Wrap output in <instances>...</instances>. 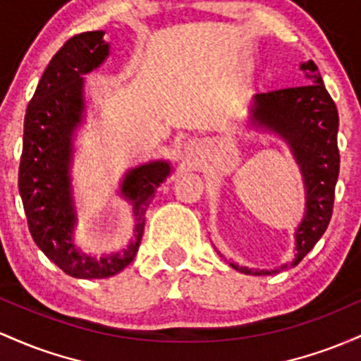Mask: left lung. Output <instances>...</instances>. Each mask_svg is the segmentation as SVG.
<instances>
[{"mask_svg": "<svg viewBox=\"0 0 361 361\" xmlns=\"http://www.w3.org/2000/svg\"><path fill=\"white\" fill-rule=\"evenodd\" d=\"M300 70L305 75V83L257 93L249 111V128L273 133L285 141L300 169L305 188V213L295 230V256L274 269H254L230 262L233 269L244 274L266 276L295 268L317 244L333 214L339 176L338 109L324 87L314 61L302 63Z\"/></svg>", "mask_w": 361, "mask_h": 361, "instance_id": "1", "label": "left lung"}]
</instances>
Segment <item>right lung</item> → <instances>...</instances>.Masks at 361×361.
Masks as SVG:
<instances>
[{
  "instance_id": "add662e5",
  "label": "right lung",
  "mask_w": 361,
  "mask_h": 361,
  "mask_svg": "<svg viewBox=\"0 0 361 361\" xmlns=\"http://www.w3.org/2000/svg\"><path fill=\"white\" fill-rule=\"evenodd\" d=\"M104 30L75 35L47 64L27 107L18 191L28 230L37 247L73 278L97 279L121 273L135 259L145 230V213L161 182L170 176L167 160H152L124 173L119 194L133 206L135 237L124 249L102 257L83 252L75 240L78 212L73 197L75 137L85 123V75L111 54Z\"/></svg>"
}]
</instances>
